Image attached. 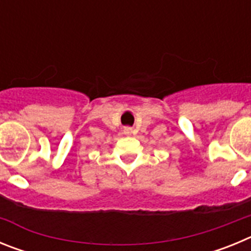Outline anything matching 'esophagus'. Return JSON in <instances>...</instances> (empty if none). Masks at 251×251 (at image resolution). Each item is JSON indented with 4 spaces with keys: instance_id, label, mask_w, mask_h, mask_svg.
Masks as SVG:
<instances>
[{
    "instance_id": "1",
    "label": "esophagus",
    "mask_w": 251,
    "mask_h": 251,
    "mask_svg": "<svg viewBox=\"0 0 251 251\" xmlns=\"http://www.w3.org/2000/svg\"><path fill=\"white\" fill-rule=\"evenodd\" d=\"M132 128H129V127H127V128H124V133H126V134H127V136H129V134H132Z\"/></svg>"
}]
</instances>
